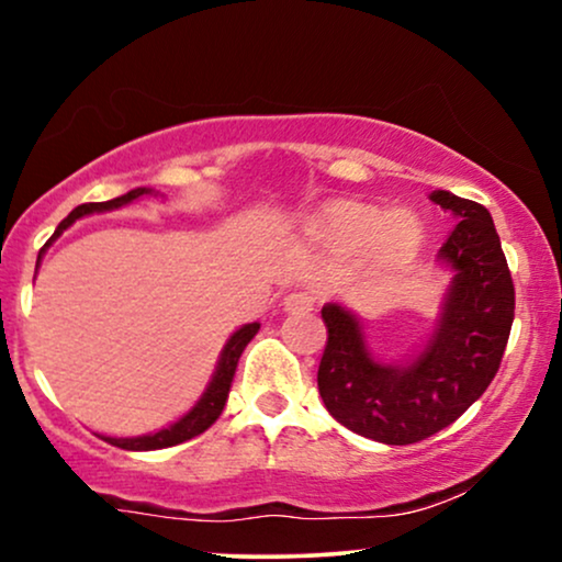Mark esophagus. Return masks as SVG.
<instances>
[{
    "label": "esophagus",
    "instance_id": "obj_1",
    "mask_svg": "<svg viewBox=\"0 0 562 562\" xmlns=\"http://www.w3.org/2000/svg\"><path fill=\"white\" fill-rule=\"evenodd\" d=\"M282 305H285L288 314H297V311H314L316 297L311 293H290L285 301H282Z\"/></svg>",
    "mask_w": 562,
    "mask_h": 562
}]
</instances>
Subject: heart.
<instances>
[{
  "instance_id": "1",
  "label": "heart",
  "mask_w": 562,
  "mask_h": 562,
  "mask_svg": "<svg viewBox=\"0 0 562 562\" xmlns=\"http://www.w3.org/2000/svg\"><path fill=\"white\" fill-rule=\"evenodd\" d=\"M316 236L345 251L366 246L379 265H400L415 257L420 246V223L404 210L381 215L375 207L342 202L324 212Z\"/></svg>"
}]
</instances>
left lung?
Wrapping results in <instances>:
<instances>
[{"instance_id":"obj_1","label":"left lung","mask_w":562,"mask_h":562,"mask_svg":"<svg viewBox=\"0 0 562 562\" xmlns=\"http://www.w3.org/2000/svg\"><path fill=\"white\" fill-rule=\"evenodd\" d=\"M430 202L451 212L457 228L438 248L453 277L420 350L383 363L350 308H322L329 339L318 394L334 420L389 446L417 443L464 415L498 373L514 324V280L490 212L451 191H432Z\"/></svg>"}]
</instances>
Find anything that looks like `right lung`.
Segmentation results:
<instances>
[{
	"label": "right lung",
	"instance_id": "right-lung-1",
	"mask_svg": "<svg viewBox=\"0 0 562 562\" xmlns=\"http://www.w3.org/2000/svg\"><path fill=\"white\" fill-rule=\"evenodd\" d=\"M139 196H158V194H155L153 189L139 187V189L126 191V194L116 196V199H109V202H90V204H80V207H75L67 217L61 220V225H59V228H56L52 240H48V244L41 248L38 265H41V257H44L46 248L52 246L54 240L59 238L61 233L69 228V225L75 223V220L95 215V212L119 210V207H124V204H130V202H134V199H139ZM257 331H259V322L244 324V326H240V329H236V331L231 334L228 342H225V347H223V352H220L215 373H212L207 389H204L202 396H199L194 407H191L187 415H181L176 423H170L168 428H160V430H155V432H145V436H132V438H116V436H101V438L109 440L111 446H119V449H126V451H155V449H168V446L183 443V440L194 438V436H199V432L207 430L210 425L215 423L220 415H223L225 402H228V394H231L233 375H236V368H238L240 352L246 350V345L251 342L254 334H257Z\"/></svg>",
	"mask_w": 562,
	"mask_h": 562
}]
</instances>
